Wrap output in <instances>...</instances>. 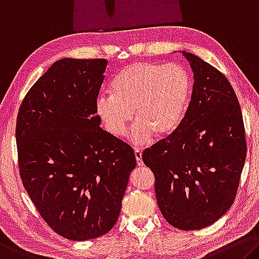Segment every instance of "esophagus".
Here are the masks:
<instances>
[{"label": "esophagus", "instance_id": "esophagus-1", "mask_svg": "<svg viewBox=\"0 0 259 259\" xmlns=\"http://www.w3.org/2000/svg\"><path fill=\"white\" fill-rule=\"evenodd\" d=\"M135 157H136V161L138 166H143V159H142V151L138 149H135Z\"/></svg>", "mask_w": 259, "mask_h": 259}]
</instances>
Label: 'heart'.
<instances>
[{
	"instance_id": "obj_1",
	"label": "heart",
	"mask_w": 259,
	"mask_h": 259,
	"mask_svg": "<svg viewBox=\"0 0 259 259\" xmlns=\"http://www.w3.org/2000/svg\"><path fill=\"white\" fill-rule=\"evenodd\" d=\"M112 96L100 94L96 112L105 129L114 137L124 135L136 114L138 122L128 137L135 144L169 136L179 128L189 97L191 81L188 72L175 64L135 62L125 65L110 83Z\"/></svg>"
}]
</instances>
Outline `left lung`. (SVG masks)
<instances>
[{
  "label": "left lung",
  "mask_w": 259,
  "mask_h": 259,
  "mask_svg": "<svg viewBox=\"0 0 259 259\" xmlns=\"http://www.w3.org/2000/svg\"><path fill=\"white\" fill-rule=\"evenodd\" d=\"M194 72L190 104L179 128L143 152L155 196L173 227L196 231L221 218L235 200L247 142L237 97L218 69L182 52Z\"/></svg>",
  "instance_id": "1"
}]
</instances>
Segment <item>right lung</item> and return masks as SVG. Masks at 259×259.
I'll return each instance as SVG.
<instances>
[{
    "mask_svg": "<svg viewBox=\"0 0 259 259\" xmlns=\"http://www.w3.org/2000/svg\"><path fill=\"white\" fill-rule=\"evenodd\" d=\"M107 63L56 61L26 93L16 123L23 186L49 227L72 241L114 227L136 167L133 147L99 125Z\"/></svg>",
    "mask_w": 259,
    "mask_h": 259,
    "instance_id": "obj_1",
    "label": "right lung"
}]
</instances>
